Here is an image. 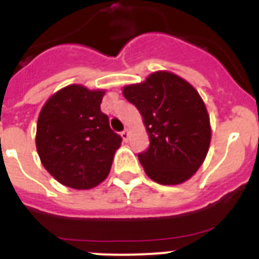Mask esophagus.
<instances>
[{
    "label": "esophagus",
    "instance_id": "1",
    "mask_svg": "<svg viewBox=\"0 0 259 259\" xmlns=\"http://www.w3.org/2000/svg\"><path fill=\"white\" fill-rule=\"evenodd\" d=\"M120 135H122V139H123V140H124V141H127V140H128V137H130V135H128L127 130H124V131H122V134H120Z\"/></svg>",
    "mask_w": 259,
    "mask_h": 259
}]
</instances>
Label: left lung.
<instances>
[{
    "instance_id": "8db88e82",
    "label": "left lung",
    "mask_w": 259,
    "mask_h": 259,
    "mask_svg": "<svg viewBox=\"0 0 259 259\" xmlns=\"http://www.w3.org/2000/svg\"><path fill=\"white\" fill-rule=\"evenodd\" d=\"M143 115L149 148L139 153L146 175L163 185L188 180L209 150L211 128L202 98L188 81L158 71L140 84L123 88Z\"/></svg>"
}]
</instances>
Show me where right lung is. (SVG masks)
<instances>
[{
    "label": "right lung",
    "instance_id": "obj_1",
    "mask_svg": "<svg viewBox=\"0 0 259 259\" xmlns=\"http://www.w3.org/2000/svg\"><path fill=\"white\" fill-rule=\"evenodd\" d=\"M104 91L72 84L52 96L38 115L36 148L41 163L61 184L89 189L109 175L122 137L101 111Z\"/></svg>",
    "mask_w": 259,
    "mask_h": 259
}]
</instances>
